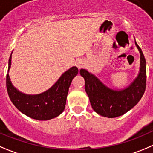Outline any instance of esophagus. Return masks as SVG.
Returning a JSON list of instances; mask_svg holds the SVG:
<instances>
[{"instance_id":"34e87169","label":"esophagus","mask_w":153,"mask_h":153,"mask_svg":"<svg viewBox=\"0 0 153 153\" xmlns=\"http://www.w3.org/2000/svg\"><path fill=\"white\" fill-rule=\"evenodd\" d=\"M76 67H77L78 68H82V67H83V65H84V62H83V61L82 60H77L76 61Z\"/></svg>"}]
</instances>
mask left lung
Returning a JSON list of instances; mask_svg holds the SVG:
<instances>
[{
    "label": "left lung",
    "mask_w": 153,
    "mask_h": 153,
    "mask_svg": "<svg viewBox=\"0 0 153 153\" xmlns=\"http://www.w3.org/2000/svg\"><path fill=\"white\" fill-rule=\"evenodd\" d=\"M135 45L140 54L139 74L134 80L123 89L110 88L87 70L79 71V74L85 79V89L91 107L101 116L108 118L122 116L133 108L144 94L146 85V60L136 41Z\"/></svg>",
    "instance_id": "left-lung-1"
}]
</instances>
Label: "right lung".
Listing matches in <instances>:
<instances>
[{"mask_svg": "<svg viewBox=\"0 0 153 153\" xmlns=\"http://www.w3.org/2000/svg\"><path fill=\"white\" fill-rule=\"evenodd\" d=\"M12 53L8 63L7 89L9 97L16 107L23 114L37 120H49L57 117L64 111L67 96L71 82L78 74V68L72 67L65 71L50 88L38 94H27L13 86L10 81L9 71Z\"/></svg>", "mask_w": 153, "mask_h": 153, "instance_id": "add662e5", "label": "right lung"}]
</instances>
